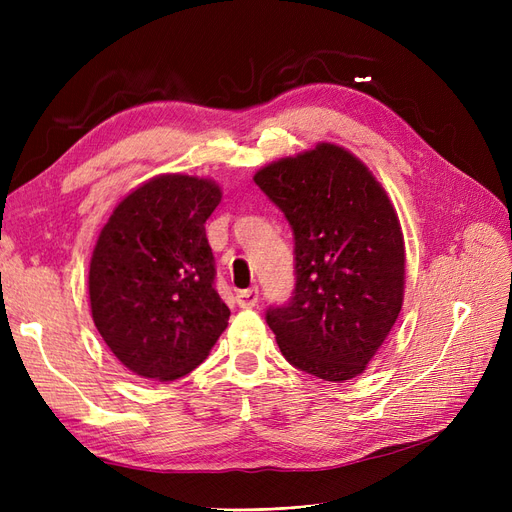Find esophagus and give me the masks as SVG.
<instances>
[{
  "label": "esophagus",
  "instance_id": "esophagus-1",
  "mask_svg": "<svg viewBox=\"0 0 512 512\" xmlns=\"http://www.w3.org/2000/svg\"><path fill=\"white\" fill-rule=\"evenodd\" d=\"M260 301V294H258V288H247V290H239L237 292V303L241 307H256Z\"/></svg>",
  "mask_w": 512,
  "mask_h": 512
}]
</instances>
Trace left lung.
<instances>
[{"mask_svg":"<svg viewBox=\"0 0 512 512\" xmlns=\"http://www.w3.org/2000/svg\"><path fill=\"white\" fill-rule=\"evenodd\" d=\"M294 235L292 299L267 309L286 361L329 382L363 374L404 303L397 211L350 151L318 143L254 175Z\"/></svg>","mask_w":512,"mask_h":512,"instance_id":"obj_1","label":"left lung"}]
</instances>
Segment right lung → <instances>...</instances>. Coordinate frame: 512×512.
I'll use <instances>...</instances> for the list:
<instances>
[{"instance_id": "1", "label": "right lung", "mask_w": 512, "mask_h": 512, "mask_svg": "<svg viewBox=\"0 0 512 512\" xmlns=\"http://www.w3.org/2000/svg\"><path fill=\"white\" fill-rule=\"evenodd\" d=\"M211 179L158 175L115 207L89 262L91 316L132 374L177 380L228 327L205 222L220 205Z\"/></svg>"}]
</instances>
